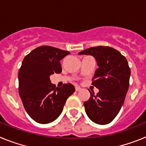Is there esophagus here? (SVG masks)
I'll list each match as a JSON object with an SVG mask.
<instances>
[{
	"instance_id": "obj_1",
	"label": "esophagus",
	"mask_w": 146,
	"mask_h": 146,
	"mask_svg": "<svg viewBox=\"0 0 146 146\" xmlns=\"http://www.w3.org/2000/svg\"><path fill=\"white\" fill-rule=\"evenodd\" d=\"M81 90V88L79 86H76L75 87V91H80Z\"/></svg>"
}]
</instances>
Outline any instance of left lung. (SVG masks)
Returning <instances> with one entry per match:
<instances>
[{
    "instance_id": "left-lung-1",
    "label": "left lung",
    "mask_w": 146,
    "mask_h": 146,
    "mask_svg": "<svg viewBox=\"0 0 146 146\" xmlns=\"http://www.w3.org/2000/svg\"><path fill=\"white\" fill-rule=\"evenodd\" d=\"M79 55H91L99 68L92 78V85L99 90L84 102L88 118L98 124L110 123L119 113L129 86L130 68L126 58L110 47L98 46L86 49Z\"/></svg>"
}]
</instances>
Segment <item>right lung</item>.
<instances>
[{
  "mask_svg": "<svg viewBox=\"0 0 146 146\" xmlns=\"http://www.w3.org/2000/svg\"><path fill=\"white\" fill-rule=\"evenodd\" d=\"M69 51L51 46H41L24 58L18 73L19 94L30 117L39 123L57 119L66 99L75 91L71 83L56 88L50 76L62 71L60 60Z\"/></svg>",
  "mask_w": 146,
  "mask_h": 146,
  "instance_id": "obj_1",
  "label": "right lung"
}]
</instances>
